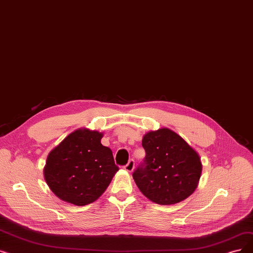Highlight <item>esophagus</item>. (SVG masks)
<instances>
[{
	"instance_id": "1",
	"label": "esophagus",
	"mask_w": 253,
	"mask_h": 253,
	"mask_svg": "<svg viewBox=\"0 0 253 253\" xmlns=\"http://www.w3.org/2000/svg\"><path fill=\"white\" fill-rule=\"evenodd\" d=\"M134 167H135V162H134V160L133 159H130L129 161H128V163L126 164V166L124 167V169L126 170V171H132L133 169H134Z\"/></svg>"
}]
</instances>
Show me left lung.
I'll return each instance as SVG.
<instances>
[{
  "instance_id": "obj_1",
  "label": "left lung",
  "mask_w": 253,
  "mask_h": 253,
  "mask_svg": "<svg viewBox=\"0 0 253 253\" xmlns=\"http://www.w3.org/2000/svg\"><path fill=\"white\" fill-rule=\"evenodd\" d=\"M146 157L132 177L140 192L158 205L178 204L197 187L202 162L199 154L169 128L142 137Z\"/></svg>"
}]
</instances>
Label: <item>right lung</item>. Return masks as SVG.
Segmentation results:
<instances>
[{"label":"right lung","mask_w":253,"mask_h":253,"mask_svg":"<svg viewBox=\"0 0 253 253\" xmlns=\"http://www.w3.org/2000/svg\"><path fill=\"white\" fill-rule=\"evenodd\" d=\"M103 133L81 128L50 151L44 179L60 200L85 206L99 199L119 168L112 150L102 146Z\"/></svg>","instance_id":"right-lung-1"}]
</instances>
